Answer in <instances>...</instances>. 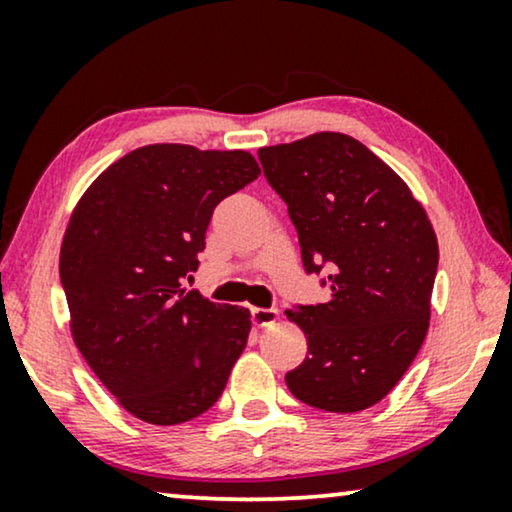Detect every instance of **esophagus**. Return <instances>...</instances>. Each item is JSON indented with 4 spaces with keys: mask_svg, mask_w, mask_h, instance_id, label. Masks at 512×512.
<instances>
[{
    "mask_svg": "<svg viewBox=\"0 0 512 512\" xmlns=\"http://www.w3.org/2000/svg\"><path fill=\"white\" fill-rule=\"evenodd\" d=\"M277 319L275 307H251V321L256 326H270Z\"/></svg>",
    "mask_w": 512,
    "mask_h": 512,
    "instance_id": "34e87169",
    "label": "esophagus"
}]
</instances>
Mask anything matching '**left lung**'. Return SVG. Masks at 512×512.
<instances>
[{
  "mask_svg": "<svg viewBox=\"0 0 512 512\" xmlns=\"http://www.w3.org/2000/svg\"><path fill=\"white\" fill-rule=\"evenodd\" d=\"M289 207L307 275L325 272L331 300L291 305L307 359L291 394L326 412H359L396 387L431 317L438 242L424 207L373 151L340 132L258 149Z\"/></svg>",
  "mask_w": 512,
  "mask_h": 512,
  "instance_id": "left-lung-1",
  "label": "left lung"
}]
</instances>
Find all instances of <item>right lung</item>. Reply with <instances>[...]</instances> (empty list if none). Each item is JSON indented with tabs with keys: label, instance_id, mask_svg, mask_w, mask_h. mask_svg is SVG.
Wrapping results in <instances>:
<instances>
[{
	"label": "right lung",
	"instance_id": "1",
	"mask_svg": "<svg viewBox=\"0 0 512 512\" xmlns=\"http://www.w3.org/2000/svg\"><path fill=\"white\" fill-rule=\"evenodd\" d=\"M258 174L247 151L151 144L109 165L72 214L60 284L76 347L142 422L200 417L247 347L249 312L181 279L198 270L216 205Z\"/></svg>",
	"mask_w": 512,
	"mask_h": 512
}]
</instances>
